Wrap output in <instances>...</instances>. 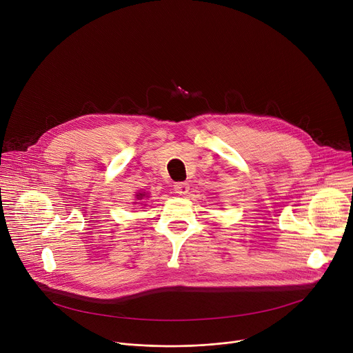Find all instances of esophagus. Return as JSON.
I'll list each match as a JSON object with an SVG mask.
<instances>
[{"label":"esophagus","mask_w":353,"mask_h":353,"mask_svg":"<svg viewBox=\"0 0 353 353\" xmlns=\"http://www.w3.org/2000/svg\"><path fill=\"white\" fill-rule=\"evenodd\" d=\"M188 190H190V185L185 181H179L174 184V192L179 195H185L188 192Z\"/></svg>","instance_id":"1"}]
</instances>
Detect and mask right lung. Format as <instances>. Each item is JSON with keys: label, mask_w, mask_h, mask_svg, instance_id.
<instances>
[{"label": "right lung", "mask_w": 353, "mask_h": 353, "mask_svg": "<svg viewBox=\"0 0 353 353\" xmlns=\"http://www.w3.org/2000/svg\"><path fill=\"white\" fill-rule=\"evenodd\" d=\"M143 195H145V194H142V192H138V195H137V196H138L139 199H142V196H143Z\"/></svg>", "instance_id": "right-lung-1"}]
</instances>
